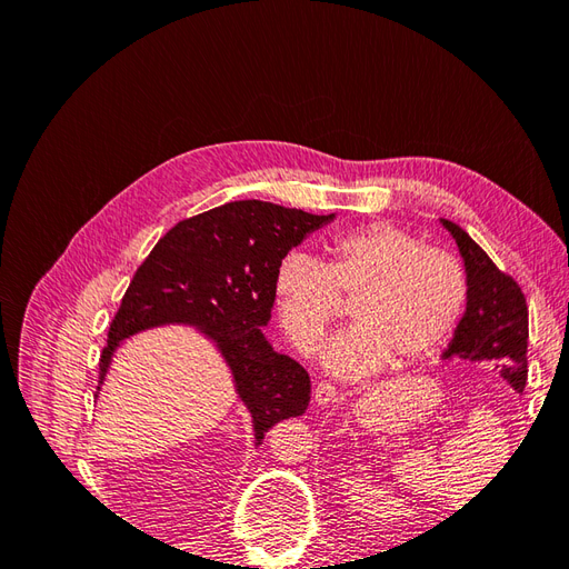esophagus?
Instances as JSON below:
<instances>
[{
    "instance_id": "esophagus-1",
    "label": "esophagus",
    "mask_w": 569,
    "mask_h": 569,
    "mask_svg": "<svg viewBox=\"0 0 569 569\" xmlns=\"http://www.w3.org/2000/svg\"><path fill=\"white\" fill-rule=\"evenodd\" d=\"M313 401H316V406H327V403L337 401V389L327 382H318L313 389Z\"/></svg>"
}]
</instances>
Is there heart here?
I'll return each mask as SVG.
<instances>
[{
    "label": "heart",
    "mask_w": 569,
    "mask_h": 569,
    "mask_svg": "<svg viewBox=\"0 0 569 569\" xmlns=\"http://www.w3.org/2000/svg\"><path fill=\"white\" fill-rule=\"evenodd\" d=\"M274 301L289 341L311 353L351 303L353 330L322 353L337 377L410 368L441 349L468 303V274L458 258L425 247L393 222H370L335 237L325 263L295 251L274 272Z\"/></svg>",
    "instance_id": "obj_1"
}]
</instances>
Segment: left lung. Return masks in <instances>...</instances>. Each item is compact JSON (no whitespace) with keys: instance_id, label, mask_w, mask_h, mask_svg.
<instances>
[{"instance_id":"left-lung-1","label":"left lung","mask_w":569,"mask_h":569,"mask_svg":"<svg viewBox=\"0 0 569 569\" xmlns=\"http://www.w3.org/2000/svg\"><path fill=\"white\" fill-rule=\"evenodd\" d=\"M449 230L468 274V303L456 327L443 360L458 356L470 363H489L503 380L522 393L527 385L529 313L520 284L501 272L487 251L458 222L439 218Z\"/></svg>"}]
</instances>
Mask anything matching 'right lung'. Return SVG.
<instances>
[{"label":"right lung","instance_id":"1","mask_svg":"<svg viewBox=\"0 0 569 569\" xmlns=\"http://www.w3.org/2000/svg\"><path fill=\"white\" fill-rule=\"evenodd\" d=\"M332 220L335 213L244 199L178 222L137 268L120 301L99 360V385L134 335L166 325L194 327L230 370L251 418L253 446H261L272 425L303 416L311 401L308 372L263 335L274 272L291 249Z\"/></svg>","mask_w":569,"mask_h":569}]
</instances>
